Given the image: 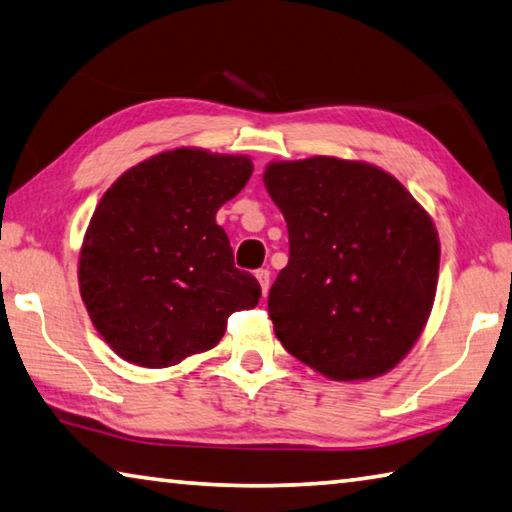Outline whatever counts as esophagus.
<instances>
[{
  "instance_id": "esophagus-1",
  "label": "esophagus",
  "mask_w": 512,
  "mask_h": 512,
  "mask_svg": "<svg viewBox=\"0 0 512 512\" xmlns=\"http://www.w3.org/2000/svg\"><path fill=\"white\" fill-rule=\"evenodd\" d=\"M256 279H258V283H261L263 294H267V290H270V270H265V267L256 270Z\"/></svg>"
}]
</instances>
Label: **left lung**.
I'll list each match as a JSON object with an SVG mask.
<instances>
[{
  "label": "left lung",
  "instance_id": "obj_1",
  "mask_svg": "<svg viewBox=\"0 0 512 512\" xmlns=\"http://www.w3.org/2000/svg\"><path fill=\"white\" fill-rule=\"evenodd\" d=\"M263 182L290 261L267 297L285 351L333 380L393 369L432 312L441 247L396 177L335 157L276 161Z\"/></svg>",
  "mask_w": 512,
  "mask_h": 512
}]
</instances>
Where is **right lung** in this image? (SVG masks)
I'll return each mask as SVG.
<instances>
[{
    "mask_svg": "<svg viewBox=\"0 0 512 512\" xmlns=\"http://www.w3.org/2000/svg\"><path fill=\"white\" fill-rule=\"evenodd\" d=\"M251 170L247 157L168 150L123 173L98 202L80 251V294L125 362L161 369L209 351L231 312L261 299L215 222Z\"/></svg>",
    "mask_w": 512,
    "mask_h": 512,
    "instance_id": "right-lung-1",
    "label": "right lung"
}]
</instances>
